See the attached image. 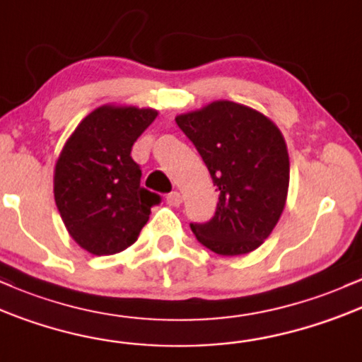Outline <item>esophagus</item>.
Wrapping results in <instances>:
<instances>
[{
	"label": "esophagus",
	"mask_w": 362,
	"mask_h": 362,
	"mask_svg": "<svg viewBox=\"0 0 362 362\" xmlns=\"http://www.w3.org/2000/svg\"><path fill=\"white\" fill-rule=\"evenodd\" d=\"M165 202H168V205H170V206H180L181 202H182L181 193H177V192L169 193L168 197H165Z\"/></svg>",
	"instance_id": "obj_1"
}]
</instances>
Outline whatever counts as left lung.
Instances as JSON below:
<instances>
[{"instance_id": "obj_1", "label": "left lung", "mask_w": 362, "mask_h": 362, "mask_svg": "<svg viewBox=\"0 0 362 362\" xmlns=\"http://www.w3.org/2000/svg\"><path fill=\"white\" fill-rule=\"evenodd\" d=\"M212 176L214 217L189 224L203 246L222 257L246 255L277 226L289 188V153L282 133L247 105L217 100L176 117Z\"/></svg>"}]
</instances>
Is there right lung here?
Returning a JSON list of instances; mask_svg holds the SVG:
<instances>
[{"label": "right lung", "mask_w": 362, "mask_h": 362, "mask_svg": "<svg viewBox=\"0 0 362 362\" xmlns=\"http://www.w3.org/2000/svg\"><path fill=\"white\" fill-rule=\"evenodd\" d=\"M157 117L153 109L103 105L68 138L54 169V200L68 233L103 257L132 246L147 224L157 193L141 188L132 159L136 138Z\"/></svg>", "instance_id": "obj_1"}]
</instances>
